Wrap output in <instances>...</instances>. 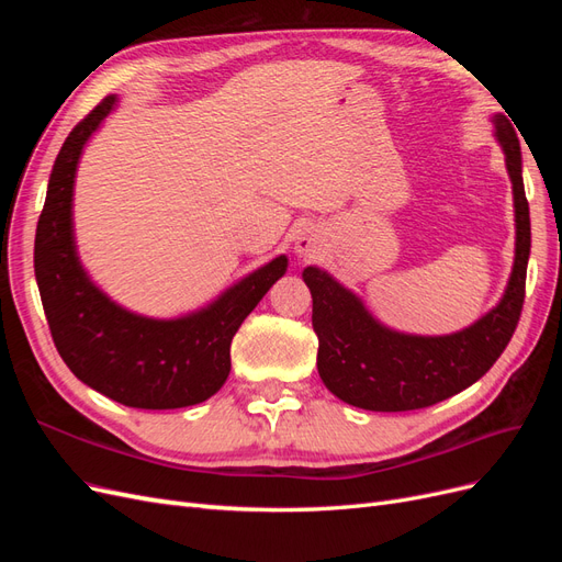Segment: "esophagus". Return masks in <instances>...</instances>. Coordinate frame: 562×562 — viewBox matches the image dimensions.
Listing matches in <instances>:
<instances>
[{
  "instance_id": "1",
  "label": "esophagus",
  "mask_w": 562,
  "mask_h": 562,
  "mask_svg": "<svg viewBox=\"0 0 562 562\" xmlns=\"http://www.w3.org/2000/svg\"><path fill=\"white\" fill-rule=\"evenodd\" d=\"M326 248V239H323V232L314 225L302 227L295 239H293V252L297 255L300 260H314Z\"/></svg>"
}]
</instances>
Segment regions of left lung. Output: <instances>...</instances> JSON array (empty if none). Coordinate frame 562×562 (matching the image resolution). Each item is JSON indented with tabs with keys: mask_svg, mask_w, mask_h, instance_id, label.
<instances>
[{
	"mask_svg": "<svg viewBox=\"0 0 562 562\" xmlns=\"http://www.w3.org/2000/svg\"><path fill=\"white\" fill-rule=\"evenodd\" d=\"M514 190L516 258L502 300L469 328L450 335H411L384 326L363 300L326 269L307 267L318 335V375L330 394L375 413H403L429 407L479 382L512 339L530 260V209L522 187V159L516 128L504 114L492 116Z\"/></svg>",
	"mask_w": 562,
	"mask_h": 562,
	"instance_id": "left-lung-1",
	"label": "left lung"
}]
</instances>
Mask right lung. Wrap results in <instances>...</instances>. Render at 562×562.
I'll return each mask as SVG.
<instances>
[{
    "instance_id": "right-lung-1",
    "label": "right lung",
    "mask_w": 562,
    "mask_h": 562,
    "mask_svg": "<svg viewBox=\"0 0 562 562\" xmlns=\"http://www.w3.org/2000/svg\"><path fill=\"white\" fill-rule=\"evenodd\" d=\"M108 95L67 135L48 178L35 236V277L60 359L83 384L116 403L173 411L211 398L229 378V347L244 318L288 269L279 255L206 307L176 318L128 312L100 291L75 241V178L83 145L116 108Z\"/></svg>"
}]
</instances>
